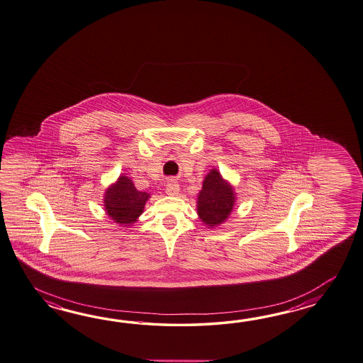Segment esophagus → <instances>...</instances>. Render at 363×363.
Segmentation results:
<instances>
[{"mask_svg": "<svg viewBox=\"0 0 363 363\" xmlns=\"http://www.w3.org/2000/svg\"><path fill=\"white\" fill-rule=\"evenodd\" d=\"M165 191L168 195H177L179 193V185H178L177 181L176 179H173V178H170L169 181H168V184H167V189H165Z\"/></svg>", "mask_w": 363, "mask_h": 363, "instance_id": "1", "label": "esophagus"}]
</instances>
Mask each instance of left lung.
<instances>
[{
	"instance_id": "8db88e82",
	"label": "left lung",
	"mask_w": 363,
	"mask_h": 363,
	"mask_svg": "<svg viewBox=\"0 0 363 363\" xmlns=\"http://www.w3.org/2000/svg\"><path fill=\"white\" fill-rule=\"evenodd\" d=\"M233 206L232 186L223 179L218 170H211L198 198V215L201 221L211 228L218 225L230 215Z\"/></svg>"
}]
</instances>
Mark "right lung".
I'll list each match as a JSON object with an SVG mask.
<instances>
[{
    "mask_svg": "<svg viewBox=\"0 0 363 363\" xmlns=\"http://www.w3.org/2000/svg\"><path fill=\"white\" fill-rule=\"evenodd\" d=\"M148 198L150 194L138 191L130 178L121 176L105 193V210L116 223L131 224L142 215Z\"/></svg>",
    "mask_w": 363,
    "mask_h": 363,
    "instance_id": "1",
    "label": "right lung"
}]
</instances>
